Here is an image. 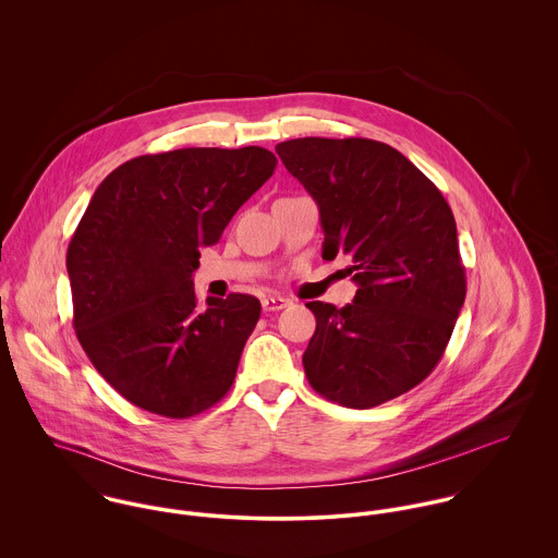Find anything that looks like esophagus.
Wrapping results in <instances>:
<instances>
[{
    "mask_svg": "<svg viewBox=\"0 0 558 558\" xmlns=\"http://www.w3.org/2000/svg\"><path fill=\"white\" fill-rule=\"evenodd\" d=\"M290 305V301L288 299H281V296H266L264 301H262V310L264 312H281V310H286Z\"/></svg>",
    "mask_w": 558,
    "mask_h": 558,
    "instance_id": "obj_1",
    "label": "esophagus"
}]
</instances>
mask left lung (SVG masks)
<instances>
[{"mask_svg":"<svg viewBox=\"0 0 558 558\" xmlns=\"http://www.w3.org/2000/svg\"><path fill=\"white\" fill-rule=\"evenodd\" d=\"M319 208L322 257H350L359 290L337 310L312 301L303 354L310 385L345 408H374L423 383L445 354L466 299L453 213L396 148L361 137L277 144Z\"/></svg>","mask_w":558,"mask_h":558,"instance_id":"8db88e82","label":"left lung"}]
</instances>
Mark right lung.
<instances>
[{
    "label": "right lung",
    "instance_id": "right-lung-1",
    "mask_svg": "<svg viewBox=\"0 0 558 558\" xmlns=\"http://www.w3.org/2000/svg\"><path fill=\"white\" fill-rule=\"evenodd\" d=\"M275 167L259 146L182 148L126 160L94 191L66 253L73 324L122 398L186 418L234 385L262 305L248 294L199 305L191 277Z\"/></svg>",
    "mask_w": 558,
    "mask_h": 558
}]
</instances>
